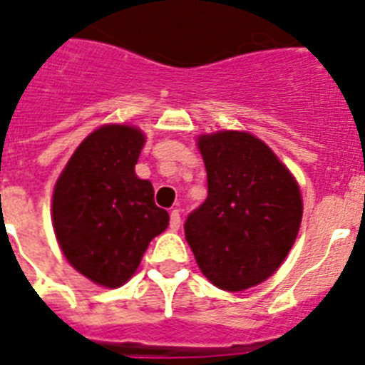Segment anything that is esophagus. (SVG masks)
Segmentation results:
<instances>
[{"instance_id":"1","label":"esophagus","mask_w":365,"mask_h":365,"mask_svg":"<svg viewBox=\"0 0 365 365\" xmlns=\"http://www.w3.org/2000/svg\"><path fill=\"white\" fill-rule=\"evenodd\" d=\"M180 224H182V218H180V211H178V209H173V211H170V230L178 231Z\"/></svg>"}]
</instances>
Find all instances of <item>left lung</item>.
<instances>
[{
    "instance_id": "8db88e82",
    "label": "left lung",
    "mask_w": 365,
    "mask_h": 365,
    "mask_svg": "<svg viewBox=\"0 0 365 365\" xmlns=\"http://www.w3.org/2000/svg\"><path fill=\"white\" fill-rule=\"evenodd\" d=\"M207 198L183 230L202 274L240 292L262 283L288 255L303 217L299 185L272 148L248 132L198 138Z\"/></svg>"
}]
</instances>
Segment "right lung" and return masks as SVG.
I'll list each match as a JSON object with an SVG mask.
<instances>
[{
  "label": "right lung",
  "mask_w": 365,
  "mask_h": 365,
  "mask_svg": "<svg viewBox=\"0 0 365 365\" xmlns=\"http://www.w3.org/2000/svg\"><path fill=\"white\" fill-rule=\"evenodd\" d=\"M143 145L135 126H101L78 145L56 180V240L69 264L101 287L125 284L148 242L169 226L152 183L135 176Z\"/></svg>",
  "instance_id": "1"
}]
</instances>
